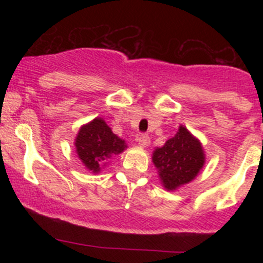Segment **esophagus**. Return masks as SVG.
<instances>
[{
  "label": "esophagus",
  "instance_id": "obj_1",
  "mask_svg": "<svg viewBox=\"0 0 263 263\" xmlns=\"http://www.w3.org/2000/svg\"><path fill=\"white\" fill-rule=\"evenodd\" d=\"M137 142H139V145L141 147H147L150 145V137L147 135H140L137 137Z\"/></svg>",
  "mask_w": 263,
  "mask_h": 263
}]
</instances>
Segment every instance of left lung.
I'll use <instances>...</instances> for the list:
<instances>
[{
	"label": "left lung",
	"instance_id": "1",
	"mask_svg": "<svg viewBox=\"0 0 263 263\" xmlns=\"http://www.w3.org/2000/svg\"><path fill=\"white\" fill-rule=\"evenodd\" d=\"M153 163L158 169L161 184L168 191H176L196 178L205 164V153L200 140L185 127L179 126L176 136L163 147L153 153Z\"/></svg>",
	"mask_w": 263,
	"mask_h": 263
}]
</instances>
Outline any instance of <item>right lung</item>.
Segmentation results:
<instances>
[{
	"label": "right lung",
	"mask_w": 263,
	"mask_h": 263,
	"mask_svg": "<svg viewBox=\"0 0 263 263\" xmlns=\"http://www.w3.org/2000/svg\"><path fill=\"white\" fill-rule=\"evenodd\" d=\"M76 154L85 168L99 173L105 160L118 155L127 147L124 140L119 139L103 118H95L84 124L75 139Z\"/></svg>",
	"instance_id": "obj_1"
}]
</instances>
